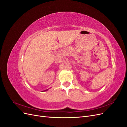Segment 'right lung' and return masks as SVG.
Listing matches in <instances>:
<instances>
[{
    "label": "right lung",
    "mask_w": 127,
    "mask_h": 127,
    "mask_svg": "<svg viewBox=\"0 0 127 127\" xmlns=\"http://www.w3.org/2000/svg\"><path fill=\"white\" fill-rule=\"evenodd\" d=\"M48 89H47V90H45V91H48Z\"/></svg>",
    "instance_id": "right-lung-1"
}]
</instances>
